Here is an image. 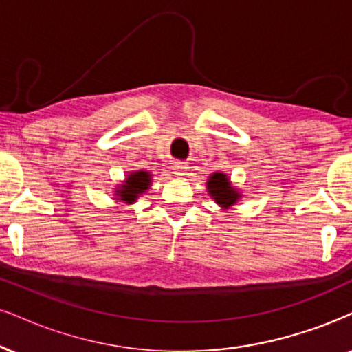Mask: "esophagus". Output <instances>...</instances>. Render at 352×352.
Instances as JSON below:
<instances>
[{"instance_id": "esophagus-1", "label": "esophagus", "mask_w": 352, "mask_h": 352, "mask_svg": "<svg viewBox=\"0 0 352 352\" xmlns=\"http://www.w3.org/2000/svg\"><path fill=\"white\" fill-rule=\"evenodd\" d=\"M173 175H175V176H184L186 175V164L184 163H175V164H173Z\"/></svg>"}]
</instances>
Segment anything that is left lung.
Segmentation results:
<instances>
[{"label":"left lung","instance_id":"obj_1","mask_svg":"<svg viewBox=\"0 0 352 352\" xmlns=\"http://www.w3.org/2000/svg\"><path fill=\"white\" fill-rule=\"evenodd\" d=\"M206 184L209 196L214 199L217 206L222 207V210H228L230 207L235 206V204L243 197L241 190H238L235 186L232 184L228 175H225V173H212Z\"/></svg>","mask_w":352,"mask_h":352}]
</instances>
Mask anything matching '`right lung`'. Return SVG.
I'll use <instances>...</instances> for the list:
<instances>
[{
    "label": "right lung",
    "mask_w": 352,
    "mask_h": 352,
    "mask_svg": "<svg viewBox=\"0 0 352 352\" xmlns=\"http://www.w3.org/2000/svg\"><path fill=\"white\" fill-rule=\"evenodd\" d=\"M151 183H153V175L150 171H145V169L130 171L122 184L116 186V201L122 202L125 206H132L142 194L148 190Z\"/></svg>",
    "instance_id": "obj_1"
}]
</instances>
